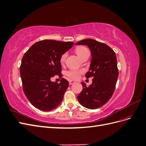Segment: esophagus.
<instances>
[{"mask_svg": "<svg viewBox=\"0 0 146 146\" xmlns=\"http://www.w3.org/2000/svg\"><path fill=\"white\" fill-rule=\"evenodd\" d=\"M69 85H72V84L75 83L76 82H75V81H73V80H70L69 81Z\"/></svg>", "mask_w": 146, "mask_h": 146, "instance_id": "1", "label": "esophagus"}]
</instances>
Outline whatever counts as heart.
Returning a JSON list of instances; mask_svg holds the SVG:
<instances>
[{
  "mask_svg": "<svg viewBox=\"0 0 146 146\" xmlns=\"http://www.w3.org/2000/svg\"><path fill=\"white\" fill-rule=\"evenodd\" d=\"M76 52L77 54V55L80 57V58H82V57L86 55L87 53L90 52L89 50H88V48L84 46H80L76 48ZM68 56V54L67 53H64L63 54L61 55L60 58V63L61 64H64L66 61V58ZM82 73V71H80V70H75V69H72L70 70L69 71L66 72V75L67 76L71 78L72 79H77L80 77V74Z\"/></svg>",
  "mask_w": 146,
  "mask_h": 146,
  "instance_id": "obj_1",
  "label": "heart"
}]
</instances>
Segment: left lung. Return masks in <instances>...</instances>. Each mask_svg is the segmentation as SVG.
I'll use <instances>...</instances> for the list:
<instances>
[{"mask_svg":"<svg viewBox=\"0 0 146 146\" xmlns=\"http://www.w3.org/2000/svg\"><path fill=\"white\" fill-rule=\"evenodd\" d=\"M76 45H85L90 49L91 61L85 77H93L88 87L81 83L83 90L78 100L86 108H99L110 99L115 89L119 75L116 54L108 45L92 39H83Z\"/></svg>","mask_w":146,"mask_h":146,"instance_id":"left-lung-1","label":"left lung"}]
</instances>
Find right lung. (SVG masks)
<instances>
[{
    "instance_id": "1",
    "label": "right lung",
    "mask_w": 146,
    "mask_h": 146,
    "mask_svg": "<svg viewBox=\"0 0 146 146\" xmlns=\"http://www.w3.org/2000/svg\"><path fill=\"white\" fill-rule=\"evenodd\" d=\"M73 45V42L45 39L35 43L23 56L20 67L23 88L35 107L49 111L61 103L69 82L63 78L60 83L50 79L61 75L60 56Z\"/></svg>"
}]
</instances>
